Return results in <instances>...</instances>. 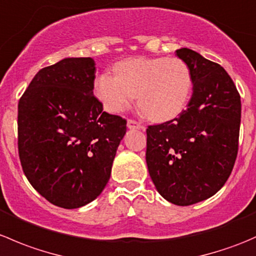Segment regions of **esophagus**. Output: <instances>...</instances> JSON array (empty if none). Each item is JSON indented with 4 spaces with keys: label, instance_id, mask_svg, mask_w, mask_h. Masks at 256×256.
<instances>
[{
    "label": "esophagus",
    "instance_id": "1",
    "mask_svg": "<svg viewBox=\"0 0 256 256\" xmlns=\"http://www.w3.org/2000/svg\"><path fill=\"white\" fill-rule=\"evenodd\" d=\"M128 128H138V130H144V125L138 121L134 120V118H128Z\"/></svg>",
    "mask_w": 256,
    "mask_h": 256
}]
</instances>
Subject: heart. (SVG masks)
I'll list each match as a JSON object with an SVG mask.
<instances>
[{
    "instance_id": "heart-1",
    "label": "heart",
    "mask_w": 256,
    "mask_h": 256,
    "mask_svg": "<svg viewBox=\"0 0 256 256\" xmlns=\"http://www.w3.org/2000/svg\"><path fill=\"white\" fill-rule=\"evenodd\" d=\"M115 74L95 80V94L110 112L138 105L146 118L167 121L183 112L192 94V73L182 59L167 56L130 58L118 62Z\"/></svg>"
}]
</instances>
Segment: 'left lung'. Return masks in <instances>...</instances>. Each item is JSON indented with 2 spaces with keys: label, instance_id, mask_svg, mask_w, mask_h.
<instances>
[{
  "label": "left lung",
  "instance_id": "1",
  "mask_svg": "<svg viewBox=\"0 0 256 256\" xmlns=\"http://www.w3.org/2000/svg\"><path fill=\"white\" fill-rule=\"evenodd\" d=\"M176 56L190 69L192 98L178 118L147 128L146 162L164 200L190 206L216 194L233 171L242 102L223 66L188 48Z\"/></svg>",
  "mask_w": 256,
  "mask_h": 256
}]
</instances>
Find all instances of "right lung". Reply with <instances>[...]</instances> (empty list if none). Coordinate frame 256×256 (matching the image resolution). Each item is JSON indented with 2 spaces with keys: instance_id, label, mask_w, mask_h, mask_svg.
<instances>
[{
  "instance_id": "right-lung-1",
  "label": "right lung",
  "mask_w": 256,
  "mask_h": 256,
  "mask_svg": "<svg viewBox=\"0 0 256 256\" xmlns=\"http://www.w3.org/2000/svg\"><path fill=\"white\" fill-rule=\"evenodd\" d=\"M92 58L40 69L18 102V154L32 187L52 204L79 208L106 186L126 120L102 112Z\"/></svg>"
}]
</instances>
